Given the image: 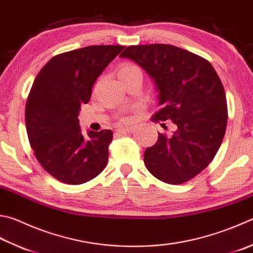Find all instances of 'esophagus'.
I'll list each match as a JSON object with an SVG mask.
<instances>
[{"mask_svg":"<svg viewBox=\"0 0 253 253\" xmlns=\"http://www.w3.org/2000/svg\"><path fill=\"white\" fill-rule=\"evenodd\" d=\"M135 127L134 126H126V127H120L118 130L119 133H125V134H126V133H132L134 132Z\"/></svg>","mask_w":253,"mask_h":253,"instance_id":"34e87169","label":"esophagus"}]
</instances>
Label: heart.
I'll list each match as a JSON object with an SVG mask.
<instances>
[{
    "label": "heart",
    "instance_id": "b5f03b06",
    "mask_svg": "<svg viewBox=\"0 0 253 253\" xmlns=\"http://www.w3.org/2000/svg\"><path fill=\"white\" fill-rule=\"evenodd\" d=\"M135 71H141L140 68L137 67L136 65L134 64H131V63H125L120 66V69H119V75L121 76H125L127 74H131V73H135Z\"/></svg>",
    "mask_w": 253,
    "mask_h": 253
}]
</instances>
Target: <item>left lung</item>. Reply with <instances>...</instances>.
I'll list each match as a JSON object with an SVG mask.
<instances>
[{
    "label": "left lung",
    "mask_w": 253,
    "mask_h": 253,
    "mask_svg": "<svg viewBox=\"0 0 253 253\" xmlns=\"http://www.w3.org/2000/svg\"><path fill=\"white\" fill-rule=\"evenodd\" d=\"M120 56L154 80L160 109L152 121L176 126L145 150L146 169L164 183L188 182L211 164L225 136L228 109L220 78L207 59L173 45L128 46Z\"/></svg>",
    "instance_id": "8db88e82"
}]
</instances>
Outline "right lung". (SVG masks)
I'll list each match as a JSON object with an SVG mask.
<instances>
[{
    "label": "right lung",
    "instance_id": "1",
    "mask_svg": "<svg viewBox=\"0 0 253 253\" xmlns=\"http://www.w3.org/2000/svg\"><path fill=\"white\" fill-rule=\"evenodd\" d=\"M123 49L93 45L56 55L33 83L25 108L28 140L42 169L61 183L84 184L106 168L112 131L84 136L78 116L97 78Z\"/></svg>",
    "mask_w": 253,
    "mask_h": 253
}]
</instances>
